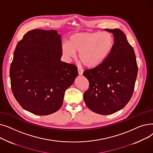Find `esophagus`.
Returning <instances> with one entry per match:
<instances>
[{
	"label": "esophagus",
	"instance_id": "obj_1",
	"mask_svg": "<svg viewBox=\"0 0 153 153\" xmlns=\"http://www.w3.org/2000/svg\"><path fill=\"white\" fill-rule=\"evenodd\" d=\"M77 70H78V73H79V75H82L83 72H84L83 69H82L81 68H78Z\"/></svg>",
	"mask_w": 153,
	"mask_h": 153
}]
</instances>
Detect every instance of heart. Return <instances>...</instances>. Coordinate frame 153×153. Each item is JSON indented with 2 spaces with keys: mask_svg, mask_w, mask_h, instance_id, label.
<instances>
[{
  "mask_svg": "<svg viewBox=\"0 0 153 153\" xmlns=\"http://www.w3.org/2000/svg\"><path fill=\"white\" fill-rule=\"evenodd\" d=\"M114 39L108 32H82L72 35L61 46V51L68 59L79 58L88 68L100 66L110 56Z\"/></svg>",
  "mask_w": 153,
  "mask_h": 153,
  "instance_id": "b5f03b06",
  "label": "heart"
}]
</instances>
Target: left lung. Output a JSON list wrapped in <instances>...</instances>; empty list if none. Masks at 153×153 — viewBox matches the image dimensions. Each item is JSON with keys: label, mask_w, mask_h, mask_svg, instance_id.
<instances>
[{"label": "left lung", "mask_w": 153, "mask_h": 153, "mask_svg": "<svg viewBox=\"0 0 153 153\" xmlns=\"http://www.w3.org/2000/svg\"><path fill=\"white\" fill-rule=\"evenodd\" d=\"M114 36L113 49L102 65L87 69L84 76L89 82L84 94L87 107L100 115H110L122 109L133 95L138 65L133 47L120 29H105Z\"/></svg>", "instance_id": "1"}]
</instances>
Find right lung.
Instances as JSON below:
<instances>
[{
  "label": "right lung",
  "instance_id": "obj_1",
  "mask_svg": "<svg viewBox=\"0 0 153 153\" xmlns=\"http://www.w3.org/2000/svg\"><path fill=\"white\" fill-rule=\"evenodd\" d=\"M61 38L56 30H30L14 51L10 68L12 91L22 107L33 114L58 111L66 90L78 76L75 65L61 61Z\"/></svg>",
  "mask_w": 153,
  "mask_h": 153
}]
</instances>
